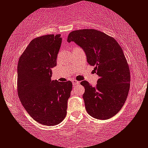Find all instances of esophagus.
Returning <instances> with one entry per match:
<instances>
[{
    "label": "esophagus",
    "mask_w": 148,
    "mask_h": 148,
    "mask_svg": "<svg viewBox=\"0 0 148 148\" xmlns=\"http://www.w3.org/2000/svg\"><path fill=\"white\" fill-rule=\"evenodd\" d=\"M72 84H73V85H74V86L77 85V84H79V82L77 81V80H73Z\"/></svg>",
    "instance_id": "34e87169"
}]
</instances>
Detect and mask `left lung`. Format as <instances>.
Instances as JSON below:
<instances>
[{"label":"left lung","mask_w":148,"mask_h":148,"mask_svg":"<svg viewBox=\"0 0 148 148\" xmlns=\"http://www.w3.org/2000/svg\"><path fill=\"white\" fill-rule=\"evenodd\" d=\"M82 47L99 78L96 86L82 82L87 112L98 119L112 117L121 109L130 90V69L121 47L112 37L95 29L71 32L67 42Z\"/></svg>","instance_id":"obj_1"}]
</instances>
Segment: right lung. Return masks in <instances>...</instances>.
<instances>
[{
    "label": "right lung",
    "instance_id": "obj_1",
    "mask_svg": "<svg viewBox=\"0 0 148 148\" xmlns=\"http://www.w3.org/2000/svg\"><path fill=\"white\" fill-rule=\"evenodd\" d=\"M61 44L60 34L34 38L21 55L17 68L18 95L23 107L36 121L50 126L65 118L73 86L71 81L51 79Z\"/></svg>",
    "mask_w": 148,
    "mask_h": 148
}]
</instances>
